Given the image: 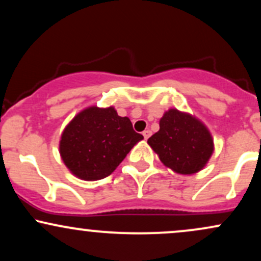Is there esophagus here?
Returning <instances> with one entry per match:
<instances>
[{"label": "esophagus", "instance_id": "obj_1", "mask_svg": "<svg viewBox=\"0 0 261 261\" xmlns=\"http://www.w3.org/2000/svg\"><path fill=\"white\" fill-rule=\"evenodd\" d=\"M142 135H143V137H145V140H147L148 137L151 136V131H149V130H145V131H143V133H142Z\"/></svg>", "mask_w": 261, "mask_h": 261}]
</instances>
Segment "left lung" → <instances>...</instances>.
I'll return each instance as SVG.
<instances>
[{
    "mask_svg": "<svg viewBox=\"0 0 261 261\" xmlns=\"http://www.w3.org/2000/svg\"><path fill=\"white\" fill-rule=\"evenodd\" d=\"M147 143L164 166L184 175L200 172L214 153V139L205 124L178 109L163 114L160 130Z\"/></svg>",
    "mask_w": 261,
    "mask_h": 261,
    "instance_id": "8db88e82",
    "label": "left lung"
}]
</instances>
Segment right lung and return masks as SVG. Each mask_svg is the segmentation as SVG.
I'll list each match as a JSON object with an SVG mask.
<instances>
[{"label": "right lung", "mask_w": 261, "mask_h": 261, "mask_svg": "<svg viewBox=\"0 0 261 261\" xmlns=\"http://www.w3.org/2000/svg\"><path fill=\"white\" fill-rule=\"evenodd\" d=\"M142 139L130 119L119 116L114 107L93 106L77 114L62 131L60 155L74 176L99 180L112 174Z\"/></svg>", "instance_id": "right-lung-1"}]
</instances>
